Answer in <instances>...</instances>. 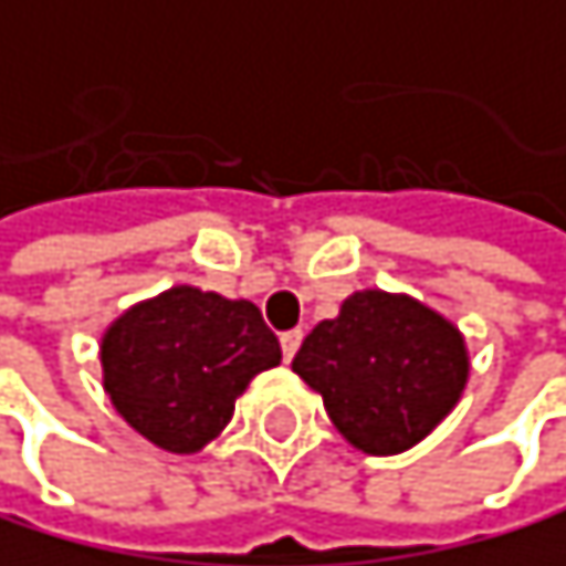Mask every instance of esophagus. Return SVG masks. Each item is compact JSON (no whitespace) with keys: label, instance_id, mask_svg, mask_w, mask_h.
<instances>
[{"label":"esophagus","instance_id":"obj_1","mask_svg":"<svg viewBox=\"0 0 566 566\" xmlns=\"http://www.w3.org/2000/svg\"><path fill=\"white\" fill-rule=\"evenodd\" d=\"M301 338H304V332L301 328H293V332H283L280 335V345H283V359L290 363L293 356H297V349H301Z\"/></svg>","mask_w":566,"mask_h":566}]
</instances>
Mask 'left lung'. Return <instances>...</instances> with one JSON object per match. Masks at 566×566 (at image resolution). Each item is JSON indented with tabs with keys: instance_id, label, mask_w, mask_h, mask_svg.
<instances>
[{
	"instance_id": "8db88e82",
	"label": "left lung",
	"mask_w": 566,
	"mask_h": 566,
	"mask_svg": "<svg viewBox=\"0 0 566 566\" xmlns=\"http://www.w3.org/2000/svg\"><path fill=\"white\" fill-rule=\"evenodd\" d=\"M467 369L463 335L442 314L384 290L353 293L293 356L335 429L374 457L426 439L460 401Z\"/></svg>"
}]
</instances>
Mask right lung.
I'll list each match as a JSON object with an SVG mask.
<instances>
[{
  "label": "right lung",
  "mask_w": 566,
  "mask_h": 566,
  "mask_svg": "<svg viewBox=\"0 0 566 566\" xmlns=\"http://www.w3.org/2000/svg\"><path fill=\"white\" fill-rule=\"evenodd\" d=\"M283 359L259 307L172 286L103 335V384L124 421L158 449L197 453L234 415V397Z\"/></svg>",
  "instance_id": "add662e5"
}]
</instances>
